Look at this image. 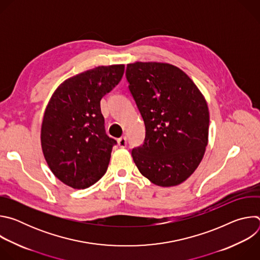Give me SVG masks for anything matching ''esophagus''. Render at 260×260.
Segmentation results:
<instances>
[{
  "instance_id": "1",
  "label": "esophagus",
  "mask_w": 260,
  "mask_h": 260,
  "mask_svg": "<svg viewBox=\"0 0 260 260\" xmlns=\"http://www.w3.org/2000/svg\"><path fill=\"white\" fill-rule=\"evenodd\" d=\"M117 142H118V146H119L120 148H125L126 145H127V141H126V138H125V137L119 138Z\"/></svg>"
}]
</instances>
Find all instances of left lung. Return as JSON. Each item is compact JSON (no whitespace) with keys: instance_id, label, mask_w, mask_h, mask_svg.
I'll return each mask as SVG.
<instances>
[{"instance_id":"1","label":"left lung","mask_w":260,"mask_h":260,"mask_svg":"<svg viewBox=\"0 0 260 260\" xmlns=\"http://www.w3.org/2000/svg\"><path fill=\"white\" fill-rule=\"evenodd\" d=\"M126 79L146 128L144 144L132 151L138 170L161 187L183 183L208 145L205 96L186 73L167 62L128 63Z\"/></svg>"}]
</instances>
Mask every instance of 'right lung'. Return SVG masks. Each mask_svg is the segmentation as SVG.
Returning a JSON list of instances; mask_svg holds the SVG:
<instances>
[{
	"mask_svg": "<svg viewBox=\"0 0 260 260\" xmlns=\"http://www.w3.org/2000/svg\"><path fill=\"white\" fill-rule=\"evenodd\" d=\"M124 64L100 66L64 80L51 95L41 125V146L53 175L74 189L106 173L116 141L105 133L102 98L121 80Z\"/></svg>",
	"mask_w": 260,
	"mask_h": 260,
	"instance_id": "add662e5",
	"label": "right lung"
}]
</instances>
